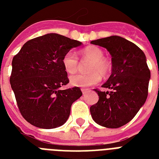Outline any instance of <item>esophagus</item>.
<instances>
[{
    "instance_id": "obj_1",
    "label": "esophagus",
    "mask_w": 159,
    "mask_h": 159,
    "mask_svg": "<svg viewBox=\"0 0 159 159\" xmlns=\"http://www.w3.org/2000/svg\"><path fill=\"white\" fill-rule=\"evenodd\" d=\"M81 90H82V93H83V94H86L87 92H90V89H87V88H82Z\"/></svg>"
}]
</instances>
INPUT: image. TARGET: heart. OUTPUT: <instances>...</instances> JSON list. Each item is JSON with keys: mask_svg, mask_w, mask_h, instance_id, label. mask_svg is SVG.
<instances>
[{"mask_svg": "<svg viewBox=\"0 0 159 159\" xmlns=\"http://www.w3.org/2000/svg\"><path fill=\"white\" fill-rule=\"evenodd\" d=\"M82 62H90L87 67L88 74H78L70 77L72 86L79 87H88L99 83L102 77H106L111 73L112 64L104 57L102 49L94 45H90L79 52ZM62 65L64 70L72 75L77 72L79 67L78 57L73 52H67L62 57Z\"/></svg>", "mask_w": 159, "mask_h": 159, "instance_id": "obj_1", "label": "heart"}]
</instances>
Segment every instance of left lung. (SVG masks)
Wrapping results in <instances>:
<instances>
[{
    "instance_id": "1",
    "label": "left lung",
    "mask_w": 159,
    "mask_h": 159,
    "mask_svg": "<svg viewBox=\"0 0 159 159\" xmlns=\"http://www.w3.org/2000/svg\"><path fill=\"white\" fill-rule=\"evenodd\" d=\"M91 43L106 48L111 53L112 73L102 86L111 92L95 89L99 100L90 107V112L100 125L119 128L129 122L144 104L150 70L143 51L125 39L111 36Z\"/></svg>"
}]
</instances>
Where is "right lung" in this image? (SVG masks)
I'll return each instance as SVG.
<instances>
[{"mask_svg":"<svg viewBox=\"0 0 159 159\" xmlns=\"http://www.w3.org/2000/svg\"><path fill=\"white\" fill-rule=\"evenodd\" d=\"M81 42L48 34L27 41L12 60L10 82L24 119L41 129L62 125L73 102L82 97L79 87L60 90L69 82L62 57Z\"/></svg>","mask_w":159,"mask_h":159,"instance_id":"1","label":"right lung"}]
</instances>
